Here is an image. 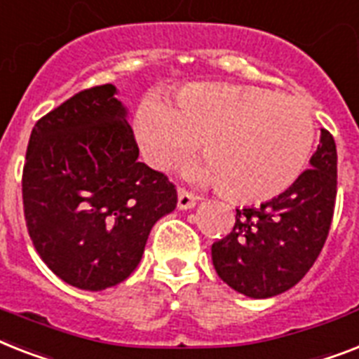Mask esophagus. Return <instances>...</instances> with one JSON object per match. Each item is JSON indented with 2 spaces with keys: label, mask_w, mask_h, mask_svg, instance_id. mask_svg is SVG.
Listing matches in <instances>:
<instances>
[{
  "label": "esophagus",
  "mask_w": 359,
  "mask_h": 359,
  "mask_svg": "<svg viewBox=\"0 0 359 359\" xmlns=\"http://www.w3.org/2000/svg\"><path fill=\"white\" fill-rule=\"evenodd\" d=\"M199 203V197L194 194H189V191H186V189H179V210H189L194 208L195 205Z\"/></svg>",
  "instance_id": "34e87169"
}]
</instances>
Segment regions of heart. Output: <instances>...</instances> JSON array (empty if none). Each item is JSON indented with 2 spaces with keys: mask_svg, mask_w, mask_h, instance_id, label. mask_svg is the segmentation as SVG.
<instances>
[{
  "mask_svg": "<svg viewBox=\"0 0 359 359\" xmlns=\"http://www.w3.org/2000/svg\"><path fill=\"white\" fill-rule=\"evenodd\" d=\"M134 133L154 170H170L197 147L206 162L191 165L197 184L225 186L238 201H267L295 184L310 160L316 121L293 97L252 86L199 83L175 95V104L145 99Z\"/></svg>",
  "mask_w": 359,
  "mask_h": 359,
  "instance_id": "1",
  "label": "heart"
}]
</instances>
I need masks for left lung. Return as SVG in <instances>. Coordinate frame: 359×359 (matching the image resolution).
<instances>
[{"label": "left lung", "mask_w": 359, "mask_h": 359, "mask_svg": "<svg viewBox=\"0 0 359 359\" xmlns=\"http://www.w3.org/2000/svg\"><path fill=\"white\" fill-rule=\"evenodd\" d=\"M337 194V151L321 129L310 170L275 199L236 208L234 229L212 245L223 282L250 299L291 290L310 271L330 230Z\"/></svg>", "instance_id": "8db88e82"}]
</instances>
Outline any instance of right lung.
I'll list each match as a JSON object with an SVG mask.
<instances>
[{
    "instance_id": "right-lung-1",
    "label": "right lung",
    "mask_w": 359,
    "mask_h": 359,
    "mask_svg": "<svg viewBox=\"0 0 359 359\" xmlns=\"http://www.w3.org/2000/svg\"><path fill=\"white\" fill-rule=\"evenodd\" d=\"M112 84L79 92L38 119L23 165V212L43 264L103 291L138 267L154 223L177 206L168 177L138 162L129 110Z\"/></svg>"
}]
</instances>
